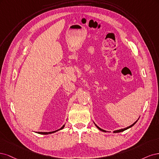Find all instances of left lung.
<instances>
[{
    "instance_id": "1",
    "label": "left lung",
    "mask_w": 159,
    "mask_h": 159,
    "mask_svg": "<svg viewBox=\"0 0 159 159\" xmlns=\"http://www.w3.org/2000/svg\"><path fill=\"white\" fill-rule=\"evenodd\" d=\"M137 121V120L135 122V123H134V124H133L132 125H131L130 126H129V127H126V128H124V129H119V130H116V131H114V133H120V132H122V131H125V130H126V129H129V128H130V127H131L132 126H134L135 124H136V122ZM95 125L96 126V127L98 128V129H100V131H104V132H106V131L105 130H104V129H101V128H100L98 125H96V124H95Z\"/></svg>"
}]
</instances>
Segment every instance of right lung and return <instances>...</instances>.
Here are the masks:
<instances>
[{
	"instance_id": "add662e5",
	"label": "right lung",
	"mask_w": 159,
	"mask_h": 159,
	"mask_svg": "<svg viewBox=\"0 0 159 159\" xmlns=\"http://www.w3.org/2000/svg\"><path fill=\"white\" fill-rule=\"evenodd\" d=\"M64 127H65V125H63V127H61L59 129H57V130L54 131H51V132H38V134H43V135H48V134H53V133H55V132L57 131H59V130H61V129H63Z\"/></svg>"
}]
</instances>
